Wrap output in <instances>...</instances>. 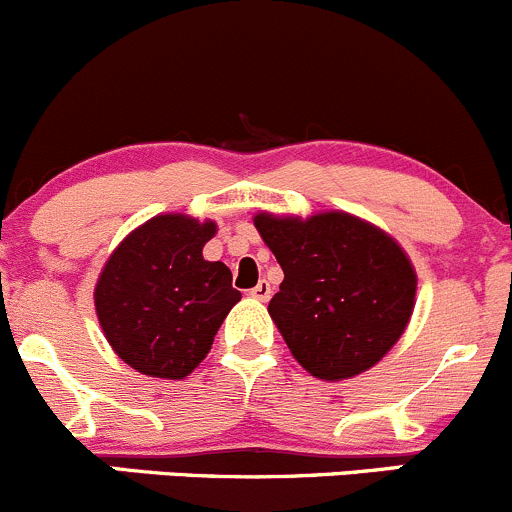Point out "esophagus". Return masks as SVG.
Segmentation results:
<instances>
[{"label": "esophagus", "instance_id": "34e87169", "mask_svg": "<svg viewBox=\"0 0 512 512\" xmlns=\"http://www.w3.org/2000/svg\"><path fill=\"white\" fill-rule=\"evenodd\" d=\"M250 295L255 297V300H260V302L270 300V295H272V287H270V282H267V280H260V282H257L255 287H252V290H250Z\"/></svg>", "mask_w": 512, "mask_h": 512}]
</instances>
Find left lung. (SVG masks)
Segmentation results:
<instances>
[{
    "label": "left lung",
    "mask_w": 512,
    "mask_h": 512,
    "mask_svg": "<svg viewBox=\"0 0 512 512\" xmlns=\"http://www.w3.org/2000/svg\"><path fill=\"white\" fill-rule=\"evenodd\" d=\"M252 222L285 272L267 312L312 377L350 380L393 350L418 290L413 262L393 235L342 210L257 212Z\"/></svg>",
    "instance_id": "obj_1"
}]
</instances>
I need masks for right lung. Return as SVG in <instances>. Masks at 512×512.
Here are the masks:
<instances>
[{
	"instance_id": "obj_1",
	"label": "right lung",
	"mask_w": 512,
	"mask_h": 512,
	"mask_svg": "<svg viewBox=\"0 0 512 512\" xmlns=\"http://www.w3.org/2000/svg\"><path fill=\"white\" fill-rule=\"evenodd\" d=\"M217 222L162 212L135 227L94 285L99 327L132 370L182 380L207 357L227 312L242 300L225 262L202 257Z\"/></svg>"
}]
</instances>
